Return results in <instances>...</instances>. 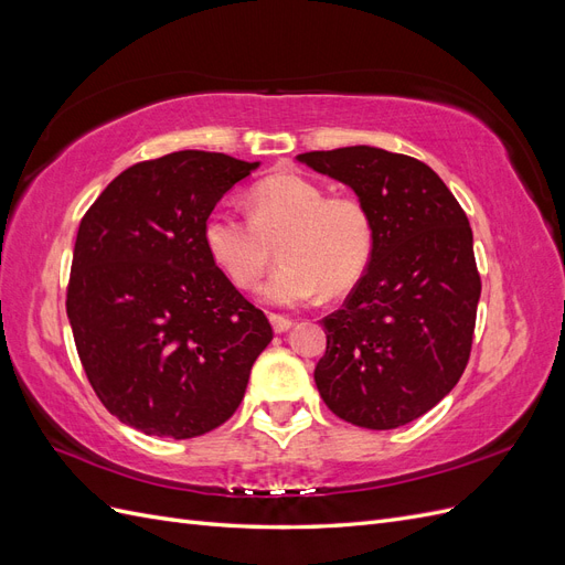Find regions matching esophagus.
Instances as JSON below:
<instances>
[{"label":"esophagus","mask_w":565,"mask_h":565,"mask_svg":"<svg viewBox=\"0 0 565 565\" xmlns=\"http://www.w3.org/2000/svg\"><path fill=\"white\" fill-rule=\"evenodd\" d=\"M268 320H270L273 330H276V332H287V330L292 328V324H295V320H292V318L280 316V313H270V316H268Z\"/></svg>","instance_id":"obj_1"}]
</instances>
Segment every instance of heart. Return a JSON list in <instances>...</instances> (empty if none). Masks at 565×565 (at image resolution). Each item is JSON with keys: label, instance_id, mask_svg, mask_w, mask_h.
<instances>
[{"label": "heart", "instance_id": "1", "mask_svg": "<svg viewBox=\"0 0 565 565\" xmlns=\"http://www.w3.org/2000/svg\"><path fill=\"white\" fill-rule=\"evenodd\" d=\"M202 241L226 278L249 289L280 245L282 266L262 287L276 306H301L324 292L341 295L363 276L374 245L372 216L351 195L328 191L301 174H273L249 193V216L214 210Z\"/></svg>", "mask_w": 565, "mask_h": 565}]
</instances>
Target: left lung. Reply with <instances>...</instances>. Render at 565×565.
<instances>
[{
    "mask_svg": "<svg viewBox=\"0 0 565 565\" xmlns=\"http://www.w3.org/2000/svg\"><path fill=\"white\" fill-rule=\"evenodd\" d=\"M297 160L349 185L374 228L365 276L320 320V398L363 429H398L446 398L469 363L481 299L469 218L429 164L401 152L349 146Z\"/></svg>",
    "mask_w": 565,
    "mask_h": 565,
    "instance_id": "8db88e82",
    "label": "left lung"
}]
</instances>
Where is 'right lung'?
I'll use <instances>...</instances> for the list:
<instances>
[{"instance_id": "add662e5", "label": "right lung", "mask_w": 565, "mask_h": 565, "mask_svg": "<svg viewBox=\"0 0 565 565\" xmlns=\"http://www.w3.org/2000/svg\"><path fill=\"white\" fill-rule=\"evenodd\" d=\"M256 167L169 152L125 169L82 218L65 301L75 347L108 413L148 436L224 424L270 344L266 316L202 241L204 218Z\"/></svg>"}]
</instances>
